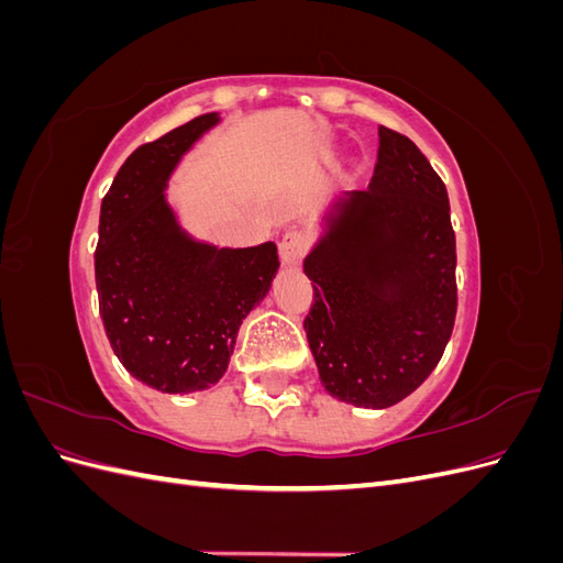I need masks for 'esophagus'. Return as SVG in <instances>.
<instances>
[{
  "label": "esophagus",
  "mask_w": 563,
  "mask_h": 563,
  "mask_svg": "<svg viewBox=\"0 0 563 563\" xmlns=\"http://www.w3.org/2000/svg\"><path fill=\"white\" fill-rule=\"evenodd\" d=\"M308 249H310V236L302 230H288L279 242V255H282V261L288 265L300 263L302 255L308 253Z\"/></svg>",
  "instance_id": "1"
}]
</instances>
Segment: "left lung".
I'll return each mask as SVG.
<instances>
[{
  "label": "left lung",
  "instance_id": "1",
  "mask_svg": "<svg viewBox=\"0 0 563 563\" xmlns=\"http://www.w3.org/2000/svg\"><path fill=\"white\" fill-rule=\"evenodd\" d=\"M366 190L340 197L305 258V331L331 397L387 408L424 383L453 333L455 232L446 185L406 135L378 129Z\"/></svg>",
  "mask_w": 563,
  "mask_h": 563
}]
</instances>
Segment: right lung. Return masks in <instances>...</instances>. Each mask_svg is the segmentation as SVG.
<instances>
[{"mask_svg":"<svg viewBox=\"0 0 563 563\" xmlns=\"http://www.w3.org/2000/svg\"><path fill=\"white\" fill-rule=\"evenodd\" d=\"M218 114L141 145L100 203L96 288L110 345L131 376L168 395L216 385L242 319L269 291L277 246L218 249L183 232L168 176Z\"/></svg>","mask_w":563,"mask_h":563,"instance_id":"right-lung-1","label":"right lung"}]
</instances>
